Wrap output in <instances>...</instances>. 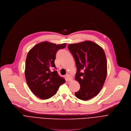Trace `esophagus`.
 <instances>
[{
  "label": "esophagus",
  "instance_id": "obj_1",
  "mask_svg": "<svg viewBox=\"0 0 131 131\" xmlns=\"http://www.w3.org/2000/svg\"><path fill=\"white\" fill-rule=\"evenodd\" d=\"M66 76L67 78V79L69 81H72V76L69 74H67Z\"/></svg>",
  "mask_w": 131,
  "mask_h": 131
}]
</instances>
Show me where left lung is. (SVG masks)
<instances>
[{
  "label": "left lung",
  "mask_w": 131,
  "mask_h": 131,
  "mask_svg": "<svg viewBox=\"0 0 131 131\" xmlns=\"http://www.w3.org/2000/svg\"><path fill=\"white\" fill-rule=\"evenodd\" d=\"M68 47L76 63L75 80L80 84V89L75 95L82 100H90L100 92L106 80L105 53L101 46L90 41L70 44Z\"/></svg>",
  "instance_id": "obj_1"
}]
</instances>
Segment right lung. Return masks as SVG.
Instances as JSON below:
<instances>
[{
	"mask_svg": "<svg viewBox=\"0 0 131 131\" xmlns=\"http://www.w3.org/2000/svg\"><path fill=\"white\" fill-rule=\"evenodd\" d=\"M66 43L57 44L49 42L37 44L28 52L26 60L25 75L31 91L42 100L54 95L66 81L60 77L55 64L56 54L66 47Z\"/></svg>",
	"mask_w": 131,
	"mask_h": 131,
	"instance_id": "right-lung-1",
	"label": "right lung"
}]
</instances>
